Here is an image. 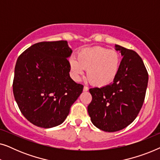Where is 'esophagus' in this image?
I'll use <instances>...</instances> for the list:
<instances>
[{"instance_id":"esophagus-1","label":"esophagus","mask_w":160,"mask_h":160,"mask_svg":"<svg viewBox=\"0 0 160 160\" xmlns=\"http://www.w3.org/2000/svg\"><path fill=\"white\" fill-rule=\"evenodd\" d=\"M89 90V88L87 87H86V86H84V89H83V91L84 92H87V91H88Z\"/></svg>"}]
</instances>
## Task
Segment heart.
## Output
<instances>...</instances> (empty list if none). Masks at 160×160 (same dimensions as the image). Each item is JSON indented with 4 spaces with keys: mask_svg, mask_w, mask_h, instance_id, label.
Listing matches in <instances>:
<instances>
[{
    "mask_svg": "<svg viewBox=\"0 0 160 160\" xmlns=\"http://www.w3.org/2000/svg\"><path fill=\"white\" fill-rule=\"evenodd\" d=\"M77 59L69 60L71 75L78 81L87 69V76L92 84L105 87L112 83L119 73L121 58L117 52L101 47L84 48L78 52Z\"/></svg>",
    "mask_w": 160,
    "mask_h": 160,
    "instance_id": "1",
    "label": "heart"
}]
</instances>
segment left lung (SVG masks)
Returning a JSON list of instances; mask_svg holds the SVG:
<instances>
[{
  "mask_svg": "<svg viewBox=\"0 0 160 160\" xmlns=\"http://www.w3.org/2000/svg\"><path fill=\"white\" fill-rule=\"evenodd\" d=\"M123 57L113 83L89 89L92 100L87 107L91 121L105 132L125 128L137 117L145 99L148 75L141 57L133 50L115 45Z\"/></svg>",
  "mask_w": 160,
  "mask_h": 160,
  "instance_id": "8db88e82",
  "label": "left lung"
}]
</instances>
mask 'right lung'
Returning a JSON list of instances; mask_svg holds the SVG:
<instances>
[{"label":"right lung","mask_w":160,"mask_h":160,"mask_svg":"<svg viewBox=\"0 0 160 160\" xmlns=\"http://www.w3.org/2000/svg\"><path fill=\"white\" fill-rule=\"evenodd\" d=\"M72 50L66 41L32 45L17 59L13 92L19 110L34 125L51 128L62 124L83 91L70 76Z\"/></svg>","instance_id":"obj_1"}]
</instances>
